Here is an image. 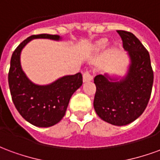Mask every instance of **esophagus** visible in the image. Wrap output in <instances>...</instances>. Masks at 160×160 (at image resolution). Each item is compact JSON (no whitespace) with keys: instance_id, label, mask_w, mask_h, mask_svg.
Segmentation results:
<instances>
[{"instance_id":"34e87169","label":"esophagus","mask_w":160,"mask_h":160,"mask_svg":"<svg viewBox=\"0 0 160 160\" xmlns=\"http://www.w3.org/2000/svg\"><path fill=\"white\" fill-rule=\"evenodd\" d=\"M93 79V76L91 73L90 71H86L83 73V81L84 82H87V81H90Z\"/></svg>"}]
</instances>
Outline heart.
<instances>
[{
	"label": "heart",
	"mask_w": 160,
	"mask_h": 160,
	"mask_svg": "<svg viewBox=\"0 0 160 160\" xmlns=\"http://www.w3.org/2000/svg\"><path fill=\"white\" fill-rule=\"evenodd\" d=\"M107 46V41L106 40H101L100 42H98L97 48L98 49H103Z\"/></svg>",
	"instance_id": "b5f03b06"
}]
</instances>
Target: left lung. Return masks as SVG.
Returning <instances> with one entry per match:
<instances>
[{
  "mask_svg": "<svg viewBox=\"0 0 160 160\" xmlns=\"http://www.w3.org/2000/svg\"><path fill=\"white\" fill-rule=\"evenodd\" d=\"M117 32L130 56L129 70L120 81H110L102 74L94 78L93 106L102 120L123 126L136 120L146 110L151 97L153 71L149 53L141 41L129 32Z\"/></svg>",
  "mask_w": 160,
  "mask_h": 160,
  "instance_id": "1",
  "label": "left lung"
}]
</instances>
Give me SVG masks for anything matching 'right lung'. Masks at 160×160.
<instances>
[{
  "mask_svg": "<svg viewBox=\"0 0 160 160\" xmlns=\"http://www.w3.org/2000/svg\"><path fill=\"white\" fill-rule=\"evenodd\" d=\"M33 38L59 40L60 37L38 34L27 38L13 51L8 72L12 100L24 119L37 127H50L62 119L71 96L83 83L81 73L62 77L48 86L30 81L20 66V52Z\"/></svg>",
  "mask_w": 160,
  "mask_h": 160,
  "instance_id": "obj_1",
  "label": "right lung"
}]
</instances>
